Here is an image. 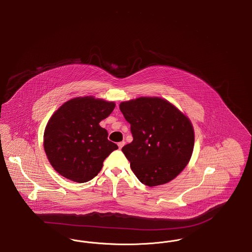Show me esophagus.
Returning <instances> with one entry per match:
<instances>
[{"label":"esophagus","mask_w":252,"mask_h":252,"mask_svg":"<svg viewBox=\"0 0 252 252\" xmlns=\"http://www.w3.org/2000/svg\"><path fill=\"white\" fill-rule=\"evenodd\" d=\"M125 143H126L125 141H120V142H118V147H119L120 149H122V148H123V146L125 145Z\"/></svg>","instance_id":"obj_1"}]
</instances>
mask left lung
<instances>
[{
  "mask_svg": "<svg viewBox=\"0 0 252 252\" xmlns=\"http://www.w3.org/2000/svg\"><path fill=\"white\" fill-rule=\"evenodd\" d=\"M119 107L133 136L122 151L137 178L148 187L174 179L191 158L195 136L189 118L158 96L124 101Z\"/></svg>",
  "mask_w": 252,
  "mask_h": 252,
  "instance_id": "8db88e82",
  "label": "left lung"
}]
</instances>
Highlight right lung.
Instances as JSON below:
<instances>
[{
  "instance_id": "obj_1",
  "label": "right lung",
  "mask_w": 252,
  "mask_h": 252,
  "mask_svg": "<svg viewBox=\"0 0 252 252\" xmlns=\"http://www.w3.org/2000/svg\"><path fill=\"white\" fill-rule=\"evenodd\" d=\"M115 108V103L94 96H79L63 103L48 122L43 145L53 169L64 178L85 183L103 167L117 144L108 140L99 126Z\"/></svg>"
}]
</instances>
